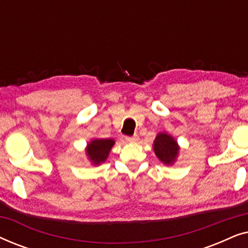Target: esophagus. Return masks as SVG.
Instances as JSON below:
<instances>
[{
	"label": "esophagus",
	"mask_w": 248,
	"mask_h": 248,
	"mask_svg": "<svg viewBox=\"0 0 248 248\" xmlns=\"http://www.w3.org/2000/svg\"><path fill=\"white\" fill-rule=\"evenodd\" d=\"M125 139H126L127 142H131V143H134V142H138L139 141L138 134H134L133 137H126Z\"/></svg>",
	"instance_id": "esophagus-1"
}]
</instances>
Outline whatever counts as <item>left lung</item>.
I'll return each mask as SVG.
<instances>
[{"instance_id":"1","label":"left lung","mask_w":248,"mask_h":248,"mask_svg":"<svg viewBox=\"0 0 248 248\" xmlns=\"http://www.w3.org/2000/svg\"><path fill=\"white\" fill-rule=\"evenodd\" d=\"M152 147L157 158L166 166H172L175 164L181 150L177 141L167 132H159Z\"/></svg>"}]
</instances>
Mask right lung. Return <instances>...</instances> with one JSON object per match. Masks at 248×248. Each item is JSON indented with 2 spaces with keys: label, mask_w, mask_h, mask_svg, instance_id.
Wrapping results in <instances>:
<instances>
[{
  "label": "right lung",
  "mask_w": 248,
  "mask_h": 248,
  "mask_svg": "<svg viewBox=\"0 0 248 248\" xmlns=\"http://www.w3.org/2000/svg\"><path fill=\"white\" fill-rule=\"evenodd\" d=\"M114 144V139H93L90 142H88L84 149L88 160L93 166L104 164L107 160Z\"/></svg>",
  "instance_id": "add662e5"
}]
</instances>
